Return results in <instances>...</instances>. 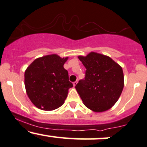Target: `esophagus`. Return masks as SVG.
I'll use <instances>...</instances> for the list:
<instances>
[{
	"instance_id": "34e87169",
	"label": "esophagus",
	"mask_w": 147,
	"mask_h": 147,
	"mask_svg": "<svg viewBox=\"0 0 147 147\" xmlns=\"http://www.w3.org/2000/svg\"><path fill=\"white\" fill-rule=\"evenodd\" d=\"M77 82H78V81H75V82H73V86H77Z\"/></svg>"
}]
</instances>
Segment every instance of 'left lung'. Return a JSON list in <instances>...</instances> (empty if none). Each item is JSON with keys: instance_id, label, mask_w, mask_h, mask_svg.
Instances as JSON below:
<instances>
[{"instance_id": "8db88e82", "label": "left lung", "mask_w": 147, "mask_h": 147, "mask_svg": "<svg viewBox=\"0 0 147 147\" xmlns=\"http://www.w3.org/2000/svg\"><path fill=\"white\" fill-rule=\"evenodd\" d=\"M78 58L86 68L85 79L75 86L83 102L95 112L108 110L124 87L122 67L109 57L94 52Z\"/></svg>"}]
</instances>
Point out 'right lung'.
Returning a JSON list of instances; mask_svg holds the SVG:
<instances>
[{
    "mask_svg": "<svg viewBox=\"0 0 147 147\" xmlns=\"http://www.w3.org/2000/svg\"><path fill=\"white\" fill-rule=\"evenodd\" d=\"M68 57L49 55L35 59L24 72V86L29 99L45 111L57 109L66 100L69 88L68 72L63 65Z\"/></svg>",
    "mask_w": 147,
    "mask_h": 147,
    "instance_id": "add662e5",
    "label": "right lung"
}]
</instances>
